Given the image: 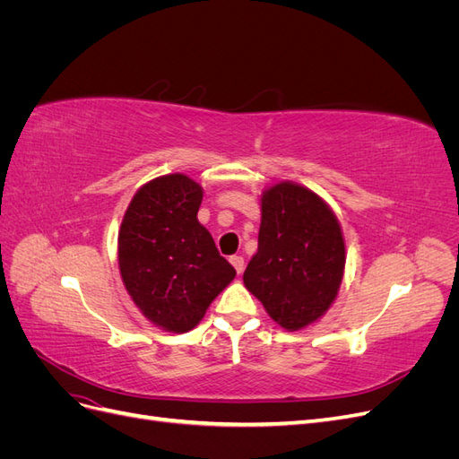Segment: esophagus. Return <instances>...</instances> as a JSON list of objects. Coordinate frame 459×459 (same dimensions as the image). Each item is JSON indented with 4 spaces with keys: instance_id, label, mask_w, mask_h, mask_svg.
<instances>
[{
    "instance_id": "34e87169",
    "label": "esophagus",
    "mask_w": 459,
    "mask_h": 459,
    "mask_svg": "<svg viewBox=\"0 0 459 459\" xmlns=\"http://www.w3.org/2000/svg\"><path fill=\"white\" fill-rule=\"evenodd\" d=\"M230 262H231V266L235 268V272H238V273H243V270H245V258H243V256H239V255H233V256L230 258Z\"/></svg>"
}]
</instances>
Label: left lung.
Returning <instances> with one entry per match:
<instances>
[{"label": "left lung", "mask_w": 459, "mask_h": 459, "mask_svg": "<svg viewBox=\"0 0 459 459\" xmlns=\"http://www.w3.org/2000/svg\"><path fill=\"white\" fill-rule=\"evenodd\" d=\"M258 251L243 283L287 331L316 324L337 299L344 273V238L335 212L295 182L262 193Z\"/></svg>", "instance_id": "8db88e82"}]
</instances>
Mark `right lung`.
<instances>
[{"label":"right lung","instance_id":"1","mask_svg":"<svg viewBox=\"0 0 459 459\" xmlns=\"http://www.w3.org/2000/svg\"><path fill=\"white\" fill-rule=\"evenodd\" d=\"M203 187L186 174L151 179L135 191L118 231V268L134 304L170 333L195 327L235 277L197 220Z\"/></svg>","mask_w":459,"mask_h":459}]
</instances>
